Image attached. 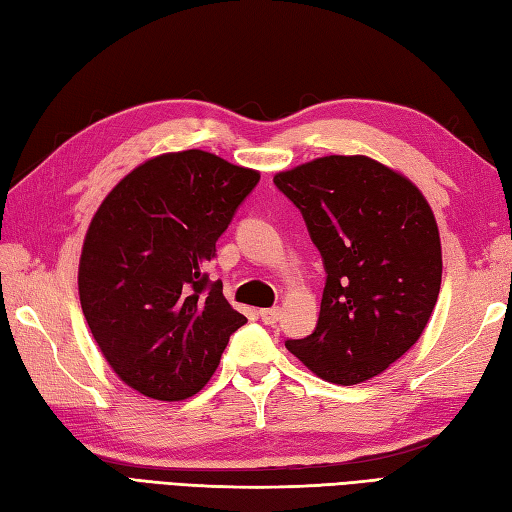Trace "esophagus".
<instances>
[{"instance_id": "esophagus-1", "label": "esophagus", "mask_w": 512, "mask_h": 512, "mask_svg": "<svg viewBox=\"0 0 512 512\" xmlns=\"http://www.w3.org/2000/svg\"><path fill=\"white\" fill-rule=\"evenodd\" d=\"M260 320H263L269 326H274L280 320V309H278V306H271V309H263V311H260Z\"/></svg>"}]
</instances>
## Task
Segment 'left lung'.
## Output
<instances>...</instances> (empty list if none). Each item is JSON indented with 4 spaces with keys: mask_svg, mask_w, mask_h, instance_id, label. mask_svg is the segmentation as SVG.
Wrapping results in <instances>:
<instances>
[{
    "mask_svg": "<svg viewBox=\"0 0 512 512\" xmlns=\"http://www.w3.org/2000/svg\"><path fill=\"white\" fill-rule=\"evenodd\" d=\"M326 271L320 320L285 346L324 381L355 385L410 350L434 311L442 252L427 199L366 155H328L282 170Z\"/></svg>",
    "mask_w": 512,
    "mask_h": 512,
    "instance_id": "obj_1",
    "label": "left lung"
}]
</instances>
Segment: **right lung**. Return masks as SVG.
I'll use <instances>...</instances> for the list:
<instances>
[{
	"label": "right lung",
	"instance_id": "add662e5",
	"mask_svg": "<svg viewBox=\"0 0 512 512\" xmlns=\"http://www.w3.org/2000/svg\"><path fill=\"white\" fill-rule=\"evenodd\" d=\"M260 173L190 149L133 168L85 234L78 295L113 372L157 401H184L247 320L203 271Z\"/></svg>",
	"mask_w": 512,
	"mask_h": 512
}]
</instances>
